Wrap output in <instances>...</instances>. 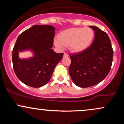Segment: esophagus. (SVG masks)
<instances>
[{
  "instance_id": "obj_1",
  "label": "esophagus",
  "mask_w": 124,
  "mask_h": 124,
  "mask_svg": "<svg viewBox=\"0 0 124 124\" xmlns=\"http://www.w3.org/2000/svg\"><path fill=\"white\" fill-rule=\"evenodd\" d=\"M68 54H66V52H64V53H63V57L66 58V57H68Z\"/></svg>"
}]
</instances>
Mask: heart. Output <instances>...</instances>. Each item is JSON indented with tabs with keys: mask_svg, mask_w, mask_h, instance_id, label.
Masks as SVG:
<instances>
[{
	"mask_svg": "<svg viewBox=\"0 0 124 124\" xmlns=\"http://www.w3.org/2000/svg\"><path fill=\"white\" fill-rule=\"evenodd\" d=\"M94 37V31L92 28H72L61 32L55 38L54 42L59 49L68 46L72 52L78 53L88 49L93 44Z\"/></svg>",
	"mask_w": 124,
	"mask_h": 124,
	"instance_id": "heart-1",
	"label": "heart"
}]
</instances>
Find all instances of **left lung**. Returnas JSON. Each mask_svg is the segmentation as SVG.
<instances>
[{
	"label": "left lung",
	"instance_id": "left-lung-1",
	"mask_svg": "<svg viewBox=\"0 0 124 124\" xmlns=\"http://www.w3.org/2000/svg\"><path fill=\"white\" fill-rule=\"evenodd\" d=\"M93 44L86 50L70 55L69 73L76 86L82 88L94 86L103 80L111 68L113 49L109 38L96 26Z\"/></svg>",
	"mask_w": 124,
	"mask_h": 124
}]
</instances>
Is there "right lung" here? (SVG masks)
<instances>
[{
	"label": "right lung",
	"instance_id": "add662e5",
	"mask_svg": "<svg viewBox=\"0 0 124 124\" xmlns=\"http://www.w3.org/2000/svg\"><path fill=\"white\" fill-rule=\"evenodd\" d=\"M55 28L49 25H35L20 34L13 49L12 62L17 77L25 85L40 87L47 84L63 54L52 49ZM31 50L32 57L21 59L18 52Z\"/></svg>",
	"mask_w": 124,
	"mask_h": 124
}]
</instances>
